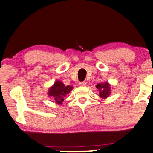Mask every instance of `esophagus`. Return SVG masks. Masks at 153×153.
Returning a JSON list of instances; mask_svg holds the SVG:
<instances>
[{
    "label": "esophagus",
    "instance_id": "34e87169",
    "mask_svg": "<svg viewBox=\"0 0 153 153\" xmlns=\"http://www.w3.org/2000/svg\"><path fill=\"white\" fill-rule=\"evenodd\" d=\"M86 82H81L80 83H79V85L81 86H86Z\"/></svg>",
    "mask_w": 153,
    "mask_h": 153
}]
</instances>
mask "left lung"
<instances>
[{
	"mask_svg": "<svg viewBox=\"0 0 153 153\" xmlns=\"http://www.w3.org/2000/svg\"><path fill=\"white\" fill-rule=\"evenodd\" d=\"M97 88L99 91V96L103 99H105L111 94V87L108 83L105 82L103 84H99L97 85Z\"/></svg>",
	"mask_w": 153,
	"mask_h": 153,
	"instance_id": "obj_1",
	"label": "left lung"
}]
</instances>
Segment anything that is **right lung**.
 <instances>
[{
	"label": "right lung",
	"instance_id": "obj_1",
	"mask_svg": "<svg viewBox=\"0 0 153 153\" xmlns=\"http://www.w3.org/2000/svg\"><path fill=\"white\" fill-rule=\"evenodd\" d=\"M72 88L73 87L71 86H65L64 85L63 83L59 81H56L54 83V86H52L49 89L48 95L52 97L56 103L61 104L66 95L69 94L72 90Z\"/></svg>",
	"mask_w": 153,
	"mask_h": 153
}]
</instances>
